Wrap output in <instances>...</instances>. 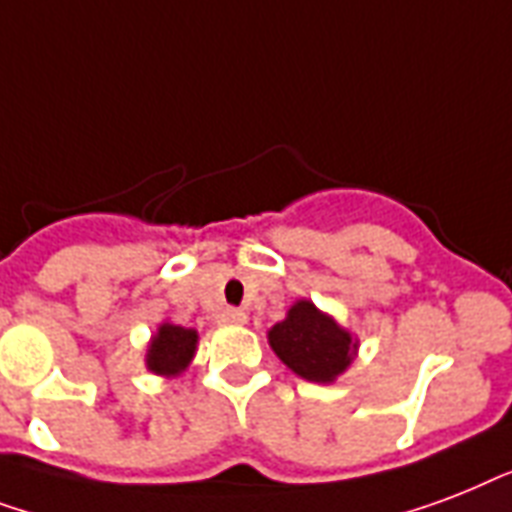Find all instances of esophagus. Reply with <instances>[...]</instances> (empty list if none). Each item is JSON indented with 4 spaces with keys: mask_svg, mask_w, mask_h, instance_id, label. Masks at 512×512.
<instances>
[{
    "mask_svg": "<svg viewBox=\"0 0 512 512\" xmlns=\"http://www.w3.org/2000/svg\"><path fill=\"white\" fill-rule=\"evenodd\" d=\"M221 323H224V326H243V323H248V312L237 310V307H229V310L221 312Z\"/></svg>",
    "mask_w": 512,
    "mask_h": 512,
    "instance_id": "34e87169",
    "label": "esophagus"
}]
</instances>
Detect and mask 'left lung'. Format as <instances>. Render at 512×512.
Masks as SVG:
<instances>
[{"mask_svg": "<svg viewBox=\"0 0 512 512\" xmlns=\"http://www.w3.org/2000/svg\"><path fill=\"white\" fill-rule=\"evenodd\" d=\"M269 347L307 382H334L355 358L358 342L331 315L320 312L310 299L293 304L285 320L269 328Z\"/></svg>", "mask_w": 512, "mask_h": 512, "instance_id": "8db88e82", "label": "left lung"}]
</instances>
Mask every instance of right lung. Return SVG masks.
<instances>
[{"label": "right lung", "instance_id": "add662e5", "mask_svg": "<svg viewBox=\"0 0 512 512\" xmlns=\"http://www.w3.org/2000/svg\"><path fill=\"white\" fill-rule=\"evenodd\" d=\"M194 350H197L194 328L162 323L146 350V368L160 376H178L192 363Z\"/></svg>", "mask_w": 512, "mask_h": 512}]
</instances>
